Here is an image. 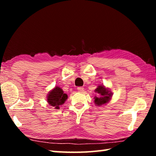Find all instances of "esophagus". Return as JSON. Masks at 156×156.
I'll return each mask as SVG.
<instances>
[{"mask_svg": "<svg viewBox=\"0 0 156 156\" xmlns=\"http://www.w3.org/2000/svg\"><path fill=\"white\" fill-rule=\"evenodd\" d=\"M77 89L78 90V91H84V88L83 87H78L77 88Z\"/></svg>", "mask_w": 156, "mask_h": 156, "instance_id": "1", "label": "esophagus"}]
</instances>
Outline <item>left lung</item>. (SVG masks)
Here are the masks:
<instances>
[{
  "instance_id": "obj_1",
  "label": "left lung",
  "mask_w": 156,
  "mask_h": 156,
  "mask_svg": "<svg viewBox=\"0 0 156 156\" xmlns=\"http://www.w3.org/2000/svg\"><path fill=\"white\" fill-rule=\"evenodd\" d=\"M95 91L99 94V96H96L94 98L95 104L98 107L107 104L112 96V92L105 86L99 85Z\"/></svg>"
}]
</instances>
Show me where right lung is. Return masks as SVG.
Segmentation results:
<instances>
[{
	"label": "right lung",
	"mask_w": 156,
	"mask_h": 156,
	"mask_svg": "<svg viewBox=\"0 0 156 156\" xmlns=\"http://www.w3.org/2000/svg\"><path fill=\"white\" fill-rule=\"evenodd\" d=\"M67 95L64 93L61 88L56 87L49 92L47 96V102L50 106L55 107V109H60V106L65 103L67 99Z\"/></svg>",
	"instance_id": "right-lung-1"
}]
</instances>
